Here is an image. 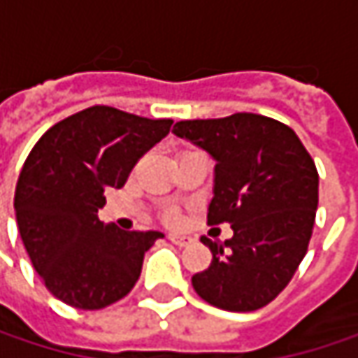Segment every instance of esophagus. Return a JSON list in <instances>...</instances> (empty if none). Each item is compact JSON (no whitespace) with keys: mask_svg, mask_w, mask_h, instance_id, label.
<instances>
[{"mask_svg":"<svg viewBox=\"0 0 358 358\" xmlns=\"http://www.w3.org/2000/svg\"><path fill=\"white\" fill-rule=\"evenodd\" d=\"M168 238H170V243H174V245H178V247H186V245L190 243V238H188V236H182V234H170Z\"/></svg>","mask_w":358,"mask_h":358,"instance_id":"34e87169","label":"esophagus"}]
</instances>
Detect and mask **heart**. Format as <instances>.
<instances>
[{"instance_id":"obj_1","label":"heart","mask_w":358,"mask_h":358,"mask_svg":"<svg viewBox=\"0 0 358 358\" xmlns=\"http://www.w3.org/2000/svg\"><path fill=\"white\" fill-rule=\"evenodd\" d=\"M166 220H168V222H176V213H172V211H170V213L166 215Z\"/></svg>"}]
</instances>
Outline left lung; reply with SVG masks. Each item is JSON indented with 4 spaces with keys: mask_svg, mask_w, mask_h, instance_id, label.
Instances as JSON below:
<instances>
[{
    "mask_svg": "<svg viewBox=\"0 0 358 358\" xmlns=\"http://www.w3.org/2000/svg\"><path fill=\"white\" fill-rule=\"evenodd\" d=\"M172 132L215 159L207 220L234 230L224 245L201 238L213 259L192 288L224 311L265 307L307 255L320 201L315 162L292 128L259 113L184 120Z\"/></svg>",
    "mask_w": 358,
    "mask_h": 358,
    "instance_id": "8db88e82",
    "label": "left lung"
}]
</instances>
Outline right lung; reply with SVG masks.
I'll return each mask as SVG.
<instances>
[{"mask_svg":"<svg viewBox=\"0 0 358 358\" xmlns=\"http://www.w3.org/2000/svg\"><path fill=\"white\" fill-rule=\"evenodd\" d=\"M170 126L93 106L51 126L29 153L14 194L16 222L36 273L62 303L95 311L134 288L145 252L164 234L106 226L97 211L106 188H122Z\"/></svg>","mask_w":358,"mask_h":358,"instance_id":"1","label":"right lung"}]
</instances>
